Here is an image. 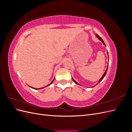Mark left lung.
<instances>
[{"label":"left lung","mask_w":132,"mask_h":132,"mask_svg":"<svg viewBox=\"0 0 132 132\" xmlns=\"http://www.w3.org/2000/svg\"><path fill=\"white\" fill-rule=\"evenodd\" d=\"M96 36H97V37H98V38L100 39V41H101V42L103 43V45H104L105 46H106V45H105V42H103V39H102V38H101L98 35H96ZM107 54H108V52H107ZM107 69H108V67H107V68L106 69V71H105V72L104 73V74H103V76H102V77H101V78L100 79V80L98 81V82H97V84H98L100 82V81L102 80L103 78H104V77H105V75H106V74L107 71ZM72 80H73V81H74V82H75L76 84H78V83L77 81H76L75 80H74V79L73 78H72ZM97 84H96V85H97ZM93 87H94V86H93Z\"/></svg>","instance_id":"obj_1"}]
</instances>
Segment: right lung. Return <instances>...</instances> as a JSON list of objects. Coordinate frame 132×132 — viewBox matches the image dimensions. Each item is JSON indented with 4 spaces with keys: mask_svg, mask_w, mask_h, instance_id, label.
<instances>
[{
    "mask_svg": "<svg viewBox=\"0 0 132 132\" xmlns=\"http://www.w3.org/2000/svg\"><path fill=\"white\" fill-rule=\"evenodd\" d=\"M53 81H54V80H53L52 81V82H51V83H50V84H49L48 85H47V86H49L50 85H51V84H52V82H53ZM32 88H33V87H32ZM33 89H35V88H33ZM39 89H41V88H39Z\"/></svg>",
    "mask_w": 132,
    "mask_h": 132,
    "instance_id": "obj_1",
    "label": "right lung"
}]
</instances>
